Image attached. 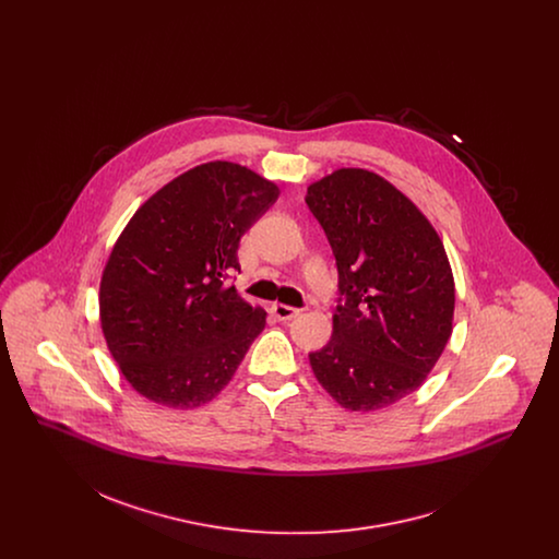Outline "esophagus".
Returning a JSON list of instances; mask_svg holds the SVG:
<instances>
[{"mask_svg": "<svg viewBox=\"0 0 559 559\" xmlns=\"http://www.w3.org/2000/svg\"><path fill=\"white\" fill-rule=\"evenodd\" d=\"M272 312H274V317L278 320H283V322H287V320H293L295 317H299V310L297 308H293V306H285V304H274L272 306Z\"/></svg>", "mask_w": 559, "mask_h": 559, "instance_id": "34e87169", "label": "esophagus"}]
</instances>
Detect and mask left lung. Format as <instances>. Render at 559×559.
Wrapping results in <instances>:
<instances>
[{"label":"left lung","instance_id":"left-lung-1","mask_svg":"<svg viewBox=\"0 0 559 559\" xmlns=\"http://www.w3.org/2000/svg\"><path fill=\"white\" fill-rule=\"evenodd\" d=\"M306 203L335 255L333 335L312 352L320 385L349 411L419 390L449 344L454 281L444 245L417 205L381 176L344 167Z\"/></svg>","mask_w":559,"mask_h":559}]
</instances>
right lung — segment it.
<instances>
[{
    "label": "right lung",
    "instance_id": "add662e5",
    "mask_svg": "<svg viewBox=\"0 0 559 559\" xmlns=\"http://www.w3.org/2000/svg\"><path fill=\"white\" fill-rule=\"evenodd\" d=\"M278 187L239 163H203L155 192L115 242L100 281V324L133 390L169 408L215 399L266 312L226 281L240 237Z\"/></svg>",
    "mask_w": 559,
    "mask_h": 559
}]
</instances>
